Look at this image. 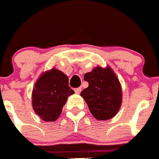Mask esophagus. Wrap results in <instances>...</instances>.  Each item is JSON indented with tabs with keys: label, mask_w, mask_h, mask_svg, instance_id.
Wrapping results in <instances>:
<instances>
[{
	"label": "esophagus",
	"mask_w": 159,
	"mask_h": 159,
	"mask_svg": "<svg viewBox=\"0 0 159 159\" xmlns=\"http://www.w3.org/2000/svg\"><path fill=\"white\" fill-rule=\"evenodd\" d=\"M81 91H82V88H77L75 89V92L76 94H80L81 92Z\"/></svg>",
	"instance_id": "esophagus-1"
}]
</instances>
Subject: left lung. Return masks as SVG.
<instances>
[{
	"label": "left lung",
	"mask_w": 159,
	"mask_h": 159,
	"mask_svg": "<svg viewBox=\"0 0 159 159\" xmlns=\"http://www.w3.org/2000/svg\"><path fill=\"white\" fill-rule=\"evenodd\" d=\"M84 80L88 87L82 91L92 116L98 120H108L116 116L122 104L121 85L110 67H96L86 73Z\"/></svg>",
	"instance_id": "1"
}]
</instances>
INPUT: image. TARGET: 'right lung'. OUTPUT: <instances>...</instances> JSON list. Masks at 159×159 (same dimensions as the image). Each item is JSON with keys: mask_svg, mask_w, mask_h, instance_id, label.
<instances>
[{"mask_svg": "<svg viewBox=\"0 0 159 159\" xmlns=\"http://www.w3.org/2000/svg\"><path fill=\"white\" fill-rule=\"evenodd\" d=\"M74 93L68 85V77L53 67L43 72L35 84L32 94V107L43 121H56L67 97Z\"/></svg>", "mask_w": 159, "mask_h": 159, "instance_id": "right-lung-1", "label": "right lung"}]
</instances>
